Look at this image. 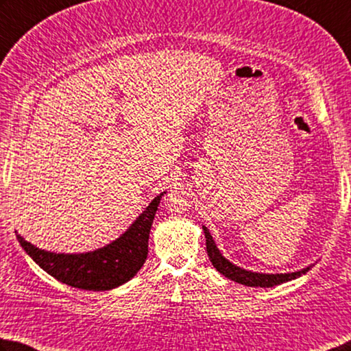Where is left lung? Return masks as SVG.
Segmentation results:
<instances>
[{"label":"left lung","instance_id":"left-lung-1","mask_svg":"<svg viewBox=\"0 0 351 351\" xmlns=\"http://www.w3.org/2000/svg\"><path fill=\"white\" fill-rule=\"evenodd\" d=\"M202 230L206 233V245H207V253L210 258V263L213 264V267L219 273H222L226 278L232 279V281L247 285V287H275L287 281H291V279H296L299 276H302L307 273L311 267H307L301 271H295V273H281V275H267V273H256V271H248L244 269H239L234 264H232L230 261L226 259L222 256L221 252L216 247L215 241L212 238V234L207 230L206 226H202Z\"/></svg>","mask_w":351,"mask_h":351}]
</instances>
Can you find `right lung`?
Here are the masks:
<instances>
[{"label":"right lung","instance_id":"1","mask_svg":"<svg viewBox=\"0 0 351 351\" xmlns=\"http://www.w3.org/2000/svg\"><path fill=\"white\" fill-rule=\"evenodd\" d=\"M164 193H159L149 204L124 234L95 252L80 254L52 253L32 245L20 234H16V238L25 253L60 282L81 290H112L130 281L147 259L152 222Z\"/></svg>","mask_w":351,"mask_h":351}]
</instances>
